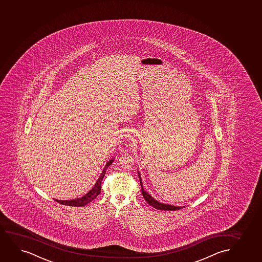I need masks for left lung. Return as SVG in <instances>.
Returning <instances> with one entry per match:
<instances>
[{
	"mask_svg": "<svg viewBox=\"0 0 262 262\" xmlns=\"http://www.w3.org/2000/svg\"><path fill=\"white\" fill-rule=\"evenodd\" d=\"M139 181H140V184H141V192H142L143 197L145 199V201L147 202V203L150 205V206H152V207H155L156 209H159V210H168V211H174V210H179V209H181L183 208L182 207H174V206H171V205H167V204L160 203L157 201H155L154 198L151 197L149 193H147L146 191H144V189H143L142 186V182H141V178H140V174H139Z\"/></svg>",
	"mask_w": 262,
	"mask_h": 262,
	"instance_id": "1",
	"label": "left lung"
}]
</instances>
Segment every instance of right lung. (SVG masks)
<instances>
[{
  "label": "right lung",
  "instance_id": "1",
  "mask_svg": "<svg viewBox=\"0 0 262 262\" xmlns=\"http://www.w3.org/2000/svg\"><path fill=\"white\" fill-rule=\"evenodd\" d=\"M113 161L114 160L112 159V160H110V162H107L106 166H105V168H103V171L100 174V178H99L97 182H96V184H94L93 189L88 194H85L82 198L76 199V200H71V201H58V200H55V201L56 202H58V203L61 204V205L71 206V207H84L86 204L90 203L91 201H94V199L97 197L98 195L100 193L101 182H102L104 176L106 174L107 167L112 164Z\"/></svg>",
  "mask_w": 262,
  "mask_h": 262
}]
</instances>
